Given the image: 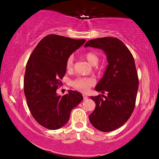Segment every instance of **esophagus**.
I'll return each instance as SVG.
<instances>
[{"mask_svg": "<svg viewBox=\"0 0 159 159\" xmlns=\"http://www.w3.org/2000/svg\"><path fill=\"white\" fill-rule=\"evenodd\" d=\"M83 98H84V100H85V99H87V96H85V95H83Z\"/></svg>", "mask_w": 159, "mask_h": 159, "instance_id": "esophagus-1", "label": "esophagus"}]
</instances>
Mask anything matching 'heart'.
<instances>
[{"mask_svg": "<svg viewBox=\"0 0 159 159\" xmlns=\"http://www.w3.org/2000/svg\"><path fill=\"white\" fill-rule=\"evenodd\" d=\"M85 58L87 61L92 65H96L99 61V57L93 52H87L85 54ZM74 66V56L70 55L67 58L66 62V68L68 71H71L73 69ZM96 80L93 78L78 77L71 82V86L74 89L81 92H87L91 87L95 85Z\"/></svg>", "mask_w": 159, "mask_h": 159, "instance_id": "heart-1", "label": "heart"}]
</instances>
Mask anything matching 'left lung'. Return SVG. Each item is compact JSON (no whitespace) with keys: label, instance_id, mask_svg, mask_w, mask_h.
Masks as SVG:
<instances>
[{"label":"left lung","instance_id":"1","mask_svg":"<svg viewBox=\"0 0 159 159\" xmlns=\"http://www.w3.org/2000/svg\"><path fill=\"white\" fill-rule=\"evenodd\" d=\"M84 46L102 49L108 62L104 77L96 87V91L107 96H91L96 108L89 119L101 132L116 130L129 119L135 106L139 80L134 57L123 42L115 37L89 40Z\"/></svg>","mask_w":159,"mask_h":159}]
</instances>
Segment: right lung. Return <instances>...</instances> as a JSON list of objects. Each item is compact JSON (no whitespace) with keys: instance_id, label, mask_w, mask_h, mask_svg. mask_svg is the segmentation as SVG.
Here are the masks:
<instances>
[{"instance_id":"right-lung-1","label":"right lung","mask_w":159,"mask_h":159,"mask_svg":"<svg viewBox=\"0 0 159 159\" xmlns=\"http://www.w3.org/2000/svg\"><path fill=\"white\" fill-rule=\"evenodd\" d=\"M85 41L50 34L38 43L27 61L24 77L27 106L36 121L46 129L63 127L83 100L77 91L69 90L62 97L56 91L66 72L67 58Z\"/></svg>"}]
</instances>
